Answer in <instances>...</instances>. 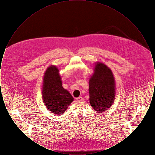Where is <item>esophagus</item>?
I'll return each mask as SVG.
<instances>
[{
    "label": "esophagus",
    "instance_id": "1",
    "mask_svg": "<svg viewBox=\"0 0 155 155\" xmlns=\"http://www.w3.org/2000/svg\"><path fill=\"white\" fill-rule=\"evenodd\" d=\"M76 99H77V101H82V97L81 96H79L78 97L76 98Z\"/></svg>",
    "mask_w": 155,
    "mask_h": 155
}]
</instances>
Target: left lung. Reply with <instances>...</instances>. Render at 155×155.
<instances>
[{
	"mask_svg": "<svg viewBox=\"0 0 155 155\" xmlns=\"http://www.w3.org/2000/svg\"><path fill=\"white\" fill-rule=\"evenodd\" d=\"M116 84L110 69L97 62L89 82V103L97 113L107 110L114 101Z\"/></svg>",
	"mask_w": 155,
	"mask_h": 155,
	"instance_id": "1",
	"label": "left lung"
}]
</instances>
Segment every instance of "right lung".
Segmentation results:
<instances>
[{
  "label": "right lung",
  "mask_w": 155,
  "mask_h": 155,
  "mask_svg": "<svg viewBox=\"0 0 155 155\" xmlns=\"http://www.w3.org/2000/svg\"><path fill=\"white\" fill-rule=\"evenodd\" d=\"M42 98L48 110L58 115L64 113L74 101L70 92L62 87L59 70L55 66L48 67L45 73Z\"/></svg>",
  "instance_id": "add662e5"
}]
</instances>
